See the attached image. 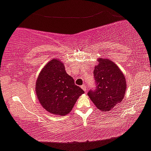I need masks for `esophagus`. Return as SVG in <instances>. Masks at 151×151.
Returning a JSON list of instances; mask_svg holds the SVG:
<instances>
[{
    "label": "esophagus",
    "instance_id": "1",
    "mask_svg": "<svg viewBox=\"0 0 151 151\" xmlns=\"http://www.w3.org/2000/svg\"><path fill=\"white\" fill-rule=\"evenodd\" d=\"M81 88L83 89V90H84V91L85 92V93H87V87H86V86L84 85H84L81 86Z\"/></svg>",
    "mask_w": 151,
    "mask_h": 151
}]
</instances>
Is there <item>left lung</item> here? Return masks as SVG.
Here are the masks:
<instances>
[{
	"label": "left lung",
	"mask_w": 151,
	"mask_h": 151,
	"mask_svg": "<svg viewBox=\"0 0 151 151\" xmlns=\"http://www.w3.org/2000/svg\"><path fill=\"white\" fill-rule=\"evenodd\" d=\"M93 74L96 89L88 96L96 107L101 111H110L124 97L127 84L124 75L111 60L99 58Z\"/></svg>",
	"instance_id": "left-lung-1"
}]
</instances>
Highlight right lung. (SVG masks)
<instances>
[{"label": "right lung", "mask_w": 151, "mask_h": 151, "mask_svg": "<svg viewBox=\"0 0 151 151\" xmlns=\"http://www.w3.org/2000/svg\"><path fill=\"white\" fill-rule=\"evenodd\" d=\"M84 93L67 74L64 64L55 58L43 67L35 83V93L41 105L47 112L58 116L70 113Z\"/></svg>", "instance_id": "1"}]
</instances>
